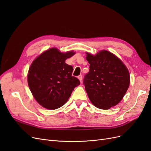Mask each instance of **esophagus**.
Wrapping results in <instances>:
<instances>
[{"instance_id":"34e87169","label":"esophagus","mask_w":151,"mask_h":151,"mask_svg":"<svg viewBox=\"0 0 151 151\" xmlns=\"http://www.w3.org/2000/svg\"><path fill=\"white\" fill-rule=\"evenodd\" d=\"M78 79H79V81H81V83L82 81H83V76H82L81 75L79 76H78Z\"/></svg>"}]
</instances>
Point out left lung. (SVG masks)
Listing matches in <instances>:
<instances>
[{
    "mask_svg": "<svg viewBox=\"0 0 151 151\" xmlns=\"http://www.w3.org/2000/svg\"><path fill=\"white\" fill-rule=\"evenodd\" d=\"M86 54L90 65L83 84L88 97L96 107L109 109L121 101L129 88V70L119 58L106 50L94 56Z\"/></svg>",
    "mask_w": 151,
    "mask_h": 151,
    "instance_id": "1",
    "label": "left lung"
}]
</instances>
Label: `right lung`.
<instances>
[{
  "mask_svg": "<svg viewBox=\"0 0 151 151\" xmlns=\"http://www.w3.org/2000/svg\"><path fill=\"white\" fill-rule=\"evenodd\" d=\"M75 54L72 51L62 53L52 48L40 55L32 63L28 82L35 99L50 109L61 107L69 98L79 80L72 76L74 68L65 62Z\"/></svg>",
  "mask_w": 151,
  "mask_h": 151,
  "instance_id": "obj_1",
  "label": "right lung"
}]
</instances>
